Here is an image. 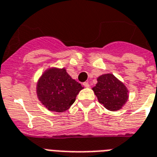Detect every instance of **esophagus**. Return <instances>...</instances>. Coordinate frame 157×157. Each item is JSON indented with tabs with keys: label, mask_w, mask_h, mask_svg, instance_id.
Masks as SVG:
<instances>
[{
	"label": "esophagus",
	"mask_w": 157,
	"mask_h": 157,
	"mask_svg": "<svg viewBox=\"0 0 157 157\" xmlns=\"http://www.w3.org/2000/svg\"><path fill=\"white\" fill-rule=\"evenodd\" d=\"M82 84H83V86H84L85 87H89V83H88V82H83V83H82Z\"/></svg>",
	"instance_id": "esophagus-1"
}]
</instances>
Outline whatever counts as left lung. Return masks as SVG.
<instances>
[{
  "instance_id": "obj_1",
  "label": "left lung",
  "mask_w": 157,
  "mask_h": 157,
  "mask_svg": "<svg viewBox=\"0 0 157 157\" xmlns=\"http://www.w3.org/2000/svg\"><path fill=\"white\" fill-rule=\"evenodd\" d=\"M92 90L101 104L109 110L121 109L128 100V90L113 75H101Z\"/></svg>"
}]
</instances>
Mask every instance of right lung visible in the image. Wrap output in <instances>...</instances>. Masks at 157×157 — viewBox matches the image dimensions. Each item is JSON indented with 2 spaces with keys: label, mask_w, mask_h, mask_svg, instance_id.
<instances>
[{
  "label": "right lung",
  "mask_w": 157,
  "mask_h": 157,
  "mask_svg": "<svg viewBox=\"0 0 157 157\" xmlns=\"http://www.w3.org/2000/svg\"><path fill=\"white\" fill-rule=\"evenodd\" d=\"M82 87L65 69H50L42 75L37 87V97L50 110L63 112L75 101Z\"/></svg>",
  "instance_id": "add662e5"
}]
</instances>
